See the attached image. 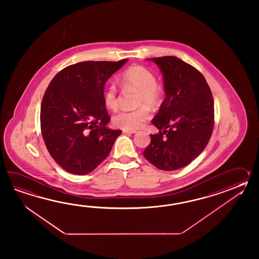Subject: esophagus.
<instances>
[{"instance_id": "1", "label": "esophagus", "mask_w": 259, "mask_h": 259, "mask_svg": "<svg viewBox=\"0 0 259 259\" xmlns=\"http://www.w3.org/2000/svg\"><path fill=\"white\" fill-rule=\"evenodd\" d=\"M123 133H136L135 130L132 131H128V130H123Z\"/></svg>"}]
</instances>
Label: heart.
Wrapping results in <instances>:
<instances>
[{"label": "heart", "instance_id": "b5f03b06", "mask_svg": "<svg viewBox=\"0 0 259 259\" xmlns=\"http://www.w3.org/2000/svg\"><path fill=\"white\" fill-rule=\"evenodd\" d=\"M122 82L126 86L139 91L136 104L139 106L134 110L121 111L114 116L113 125L124 130H136L148 120L150 110L143 105L154 106L158 104L161 97V89L154 73L143 66H132L122 74ZM103 100L106 108L115 111L118 107V91L115 83H108L103 94Z\"/></svg>", "mask_w": 259, "mask_h": 259}]
</instances>
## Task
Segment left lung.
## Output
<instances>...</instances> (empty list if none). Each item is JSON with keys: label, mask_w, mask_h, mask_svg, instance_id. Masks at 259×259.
Returning a JSON list of instances; mask_svg holds the SVG:
<instances>
[{"label": "left lung", "mask_w": 259, "mask_h": 259, "mask_svg": "<svg viewBox=\"0 0 259 259\" xmlns=\"http://www.w3.org/2000/svg\"><path fill=\"white\" fill-rule=\"evenodd\" d=\"M164 77L165 98L143 155L161 170L180 169L201 154L214 127V100L204 76L176 56L149 58Z\"/></svg>", "instance_id": "8db88e82"}]
</instances>
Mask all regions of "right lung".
<instances>
[{"instance_id":"right-lung-1","label":"right lung","mask_w":259,"mask_h":259,"mask_svg":"<svg viewBox=\"0 0 259 259\" xmlns=\"http://www.w3.org/2000/svg\"><path fill=\"white\" fill-rule=\"evenodd\" d=\"M127 61L80 62L50 82L41 101L40 130L49 154L63 169L76 175L94 170L121 134L106 127L111 117L103 94L107 79Z\"/></svg>"}]
</instances>
